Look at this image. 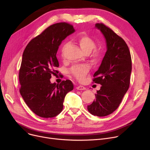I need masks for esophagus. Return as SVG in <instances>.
<instances>
[{
    "label": "esophagus",
    "mask_w": 150,
    "mask_h": 150,
    "mask_svg": "<svg viewBox=\"0 0 150 150\" xmlns=\"http://www.w3.org/2000/svg\"><path fill=\"white\" fill-rule=\"evenodd\" d=\"M76 89H77V90H85L86 89V88L84 87V86H78L76 88Z\"/></svg>",
    "instance_id": "obj_1"
}]
</instances>
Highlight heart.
<instances>
[{
  "label": "heart",
  "mask_w": 150,
  "mask_h": 150,
  "mask_svg": "<svg viewBox=\"0 0 150 150\" xmlns=\"http://www.w3.org/2000/svg\"><path fill=\"white\" fill-rule=\"evenodd\" d=\"M78 43L79 44L81 49L84 54L90 53L92 50L96 47V42L93 39L88 36H83L78 39ZM92 58L94 60H97L100 56L98 52L95 51L92 53ZM90 66L87 64H83L80 65L75 66L70 69V72L76 78L79 80L84 79L85 76L89 72Z\"/></svg>",
  "instance_id": "obj_1"
}]
</instances>
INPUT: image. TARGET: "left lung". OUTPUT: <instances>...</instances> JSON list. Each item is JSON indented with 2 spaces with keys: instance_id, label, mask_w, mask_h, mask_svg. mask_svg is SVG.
<instances>
[{
  "instance_id": "8db88e82",
  "label": "left lung",
  "mask_w": 150,
  "mask_h": 150,
  "mask_svg": "<svg viewBox=\"0 0 150 150\" xmlns=\"http://www.w3.org/2000/svg\"><path fill=\"white\" fill-rule=\"evenodd\" d=\"M95 28L103 34L107 50L93 74V81L101 86L88 110L93 115L104 117L118 108L128 90L132 61L128 47L122 38L103 23H96Z\"/></svg>"
}]
</instances>
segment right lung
I'll return each instance as SVG.
<instances>
[{"instance_id":"1","label":"right lung","mask_w":150,"mask_h":150,"mask_svg":"<svg viewBox=\"0 0 150 150\" xmlns=\"http://www.w3.org/2000/svg\"><path fill=\"white\" fill-rule=\"evenodd\" d=\"M75 31L69 23H55L31 40L23 51L19 74L20 93L29 108L39 117L58 115L66 94L74 89L69 80L60 84L52 83L50 80L58 72L56 55L59 46Z\"/></svg>"}]
</instances>
